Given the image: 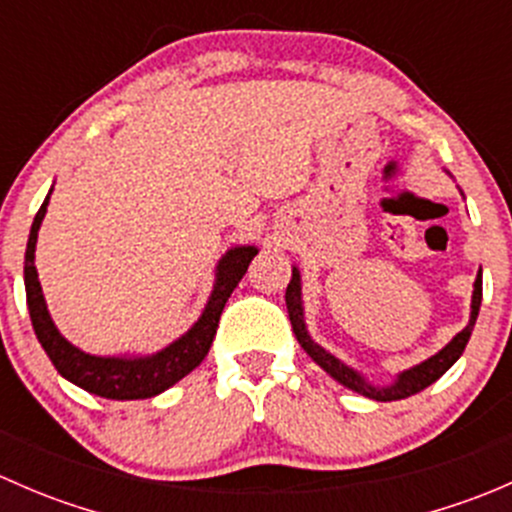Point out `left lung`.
<instances>
[{"label":"left lung","mask_w":512,"mask_h":512,"mask_svg":"<svg viewBox=\"0 0 512 512\" xmlns=\"http://www.w3.org/2000/svg\"><path fill=\"white\" fill-rule=\"evenodd\" d=\"M480 299H483V275L478 272L476 282H473V299H471V319H468L466 329L456 334L441 352H436L433 356H428L426 361L421 364L411 366V369L401 371L389 386H376L366 379L364 374L352 369V366L344 364L342 359H337L334 354H329L327 349L319 347L307 332V324H304V307H302V277H299L297 267H292V280H289L287 292H285V302H287V312H289V322H292V332L297 337V342L302 344V349L314 359V364L322 366L332 379H337L339 384L347 386V389L356 391V394L366 396V399L374 401H399V399H409V396L418 394L426 386H431L433 381L441 379L458 359H461L463 349H466L468 339H471L473 327H476V319L480 312Z\"/></svg>","instance_id":"8db88e82"}]
</instances>
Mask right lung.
<instances>
[{
    "mask_svg": "<svg viewBox=\"0 0 512 512\" xmlns=\"http://www.w3.org/2000/svg\"><path fill=\"white\" fill-rule=\"evenodd\" d=\"M51 190L46 200L41 203L39 213H36L32 232H29L27 242V255H24V287H27V304H29V317H32V327L36 332V339L44 347L46 356L51 364L56 366L64 379L71 384L81 386L89 394L103 396V399L113 401H133V399H151V396L163 394L173 384H178L183 376H188L200 361L205 359L213 344L215 332H218L220 314H223L227 297L242 275L250 267L252 257L257 255L255 245H240L230 247L223 257H220L218 267H215V285L210 292L208 304H205L203 314L198 322L168 344L156 354L146 356H96L81 352L79 347L61 337L56 329L54 319H51L49 309H46L44 292H41L39 275L34 267V250H36V237H39L41 220L46 215V205H49Z\"/></svg>",
    "mask_w": 512,
    "mask_h": 512,
    "instance_id": "add662e5",
    "label": "right lung"
}]
</instances>
